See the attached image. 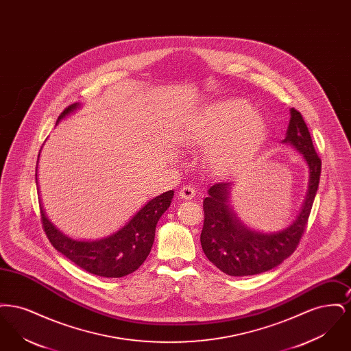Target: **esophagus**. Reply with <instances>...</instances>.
<instances>
[{
  "instance_id": "34e87169",
  "label": "esophagus",
  "mask_w": 351,
  "mask_h": 351,
  "mask_svg": "<svg viewBox=\"0 0 351 351\" xmlns=\"http://www.w3.org/2000/svg\"><path fill=\"white\" fill-rule=\"evenodd\" d=\"M195 195H196V189L192 185H184L179 192V196L184 200H191L195 197Z\"/></svg>"
}]
</instances>
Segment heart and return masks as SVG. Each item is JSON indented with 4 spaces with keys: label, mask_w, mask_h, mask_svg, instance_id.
Here are the masks:
<instances>
[{
    "label": "heart",
    "mask_w": 351,
    "mask_h": 351,
    "mask_svg": "<svg viewBox=\"0 0 351 351\" xmlns=\"http://www.w3.org/2000/svg\"><path fill=\"white\" fill-rule=\"evenodd\" d=\"M268 135L266 119L243 99L218 100L204 106L196 118L189 142L208 147L215 169L230 173L259 152Z\"/></svg>",
    "instance_id": "heart-1"
}]
</instances>
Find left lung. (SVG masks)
<instances>
[{"label": "left lung", "instance_id": "obj_1", "mask_svg": "<svg viewBox=\"0 0 351 351\" xmlns=\"http://www.w3.org/2000/svg\"><path fill=\"white\" fill-rule=\"evenodd\" d=\"M289 125L282 141L299 151L309 169L308 192L295 219L278 232H262L246 225L232 205L233 182L210 185L204 199L201 246L206 258L230 276H249L279 266L296 250L317 193L321 159L313 147L300 112L289 109Z\"/></svg>", "mask_w": 351, "mask_h": 351}]
</instances>
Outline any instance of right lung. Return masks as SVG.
I'll return each instance as SVG.
<instances>
[{"mask_svg": "<svg viewBox=\"0 0 351 351\" xmlns=\"http://www.w3.org/2000/svg\"><path fill=\"white\" fill-rule=\"evenodd\" d=\"M80 108L79 102L68 106L58 118L56 125ZM35 178L38 185V165ZM172 197L173 191H168L151 199L118 230L95 239H79L63 233L49 219L42 202L40 216L51 245L71 262L97 276L122 278L141 267L149 256L156 223L169 208Z\"/></svg>", "mask_w": 351, "mask_h": 351, "instance_id": "add662e5", "label": "right lung"}]
</instances>
